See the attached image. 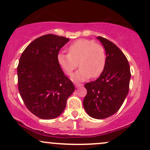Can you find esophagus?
Returning a JSON list of instances; mask_svg holds the SVG:
<instances>
[{
    "mask_svg": "<svg viewBox=\"0 0 150 150\" xmlns=\"http://www.w3.org/2000/svg\"><path fill=\"white\" fill-rule=\"evenodd\" d=\"M75 86H76L77 88H79V87L83 86V85H82V84H75Z\"/></svg>",
    "mask_w": 150,
    "mask_h": 150,
    "instance_id": "34e87169",
    "label": "esophagus"
}]
</instances>
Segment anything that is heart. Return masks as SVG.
<instances>
[{
  "label": "heart",
  "mask_w": 150,
  "mask_h": 150,
  "mask_svg": "<svg viewBox=\"0 0 150 150\" xmlns=\"http://www.w3.org/2000/svg\"><path fill=\"white\" fill-rule=\"evenodd\" d=\"M57 59L62 70L69 76L79 64L80 69L72 79L75 81H83L91 76L97 78L102 73L105 65L106 55L105 47L95 43L93 40L79 39L70 44L68 53H59Z\"/></svg>",
  "instance_id": "b5f03b06"
}]
</instances>
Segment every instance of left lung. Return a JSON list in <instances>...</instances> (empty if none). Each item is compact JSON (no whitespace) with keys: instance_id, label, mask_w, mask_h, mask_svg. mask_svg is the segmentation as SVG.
<instances>
[{"instance_id":"left-lung-1","label":"left lung","mask_w":150,"mask_h":150,"mask_svg":"<svg viewBox=\"0 0 150 150\" xmlns=\"http://www.w3.org/2000/svg\"><path fill=\"white\" fill-rule=\"evenodd\" d=\"M106 52L103 72L95 81L85 85L87 95L83 107L87 113L95 119H105L114 115L124 103L131 78L129 62L125 54L108 39L98 37Z\"/></svg>"}]
</instances>
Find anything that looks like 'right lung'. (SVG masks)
<instances>
[{
    "instance_id": "add662e5",
    "label": "right lung",
    "mask_w": 150,
    "mask_h": 150,
    "mask_svg": "<svg viewBox=\"0 0 150 150\" xmlns=\"http://www.w3.org/2000/svg\"><path fill=\"white\" fill-rule=\"evenodd\" d=\"M69 38L47 34L38 38L23 52L17 67L18 84L26 108L38 117L50 120L63 112L75 90L57 62Z\"/></svg>"
}]
</instances>
